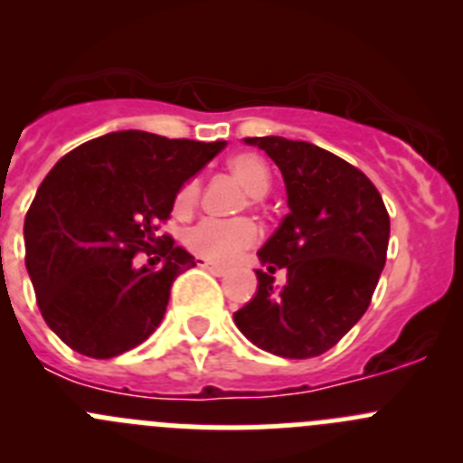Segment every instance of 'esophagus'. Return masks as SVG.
I'll return each mask as SVG.
<instances>
[{"mask_svg":"<svg viewBox=\"0 0 463 463\" xmlns=\"http://www.w3.org/2000/svg\"><path fill=\"white\" fill-rule=\"evenodd\" d=\"M198 267H203V269H207L210 274H214V276H226L228 274V267L217 265V262H210V260H205V258H198Z\"/></svg>","mask_w":463,"mask_h":463,"instance_id":"esophagus-1","label":"esophagus"}]
</instances>
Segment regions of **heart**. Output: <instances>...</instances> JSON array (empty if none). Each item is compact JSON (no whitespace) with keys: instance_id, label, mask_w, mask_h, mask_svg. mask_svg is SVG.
Listing matches in <instances>:
<instances>
[{"instance_id":"1","label":"heart","mask_w":463,"mask_h":463,"mask_svg":"<svg viewBox=\"0 0 463 463\" xmlns=\"http://www.w3.org/2000/svg\"><path fill=\"white\" fill-rule=\"evenodd\" d=\"M228 168L244 184L246 192L251 194V203H258V198L269 192L271 175L267 171V164L258 155H232L228 159ZM198 198H201V180L189 178L175 194L173 210L180 217L189 214L196 207ZM258 240H260V228L251 219H203L184 232V244H187L189 251L214 262L235 260L246 249H251Z\"/></svg>"}]
</instances>
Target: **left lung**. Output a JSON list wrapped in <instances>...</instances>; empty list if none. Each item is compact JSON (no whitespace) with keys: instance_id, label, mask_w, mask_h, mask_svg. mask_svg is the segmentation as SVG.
I'll return each mask as SVG.
<instances>
[{"instance_id":"obj_1","label":"left lung","mask_w":463,"mask_h":463,"mask_svg":"<svg viewBox=\"0 0 463 463\" xmlns=\"http://www.w3.org/2000/svg\"><path fill=\"white\" fill-rule=\"evenodd\" d=\"M280 168L290 212L258 256V292L235 313L256 347L313 358L338 345L363 317L386 265L391 219L368 175L308 141L249 137ZM283 266L288 283L273 288Z\"/></svg>"}]
</instances>
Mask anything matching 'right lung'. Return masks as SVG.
Listing matches in <instances>:
<instances>
[{"instance_id": "add662e5", "label": "right lung", "mask_w": 463, "mask_h": 463, "mask_svg": "<svg viewBox=\"0 0 463 463\" xmlns=\"http://www.w3.org/2000/svg\"><path fill=\"white\" fill-rule=\"evenodd\" d=\"M223 146L125 129L77 146L47 173L24 219V262L43 319L68 347L114 358L157 329L173 280L196 267L159 223ZM137 252H153L158 269L137 270Z\"/></svg>"}]
</instances>
